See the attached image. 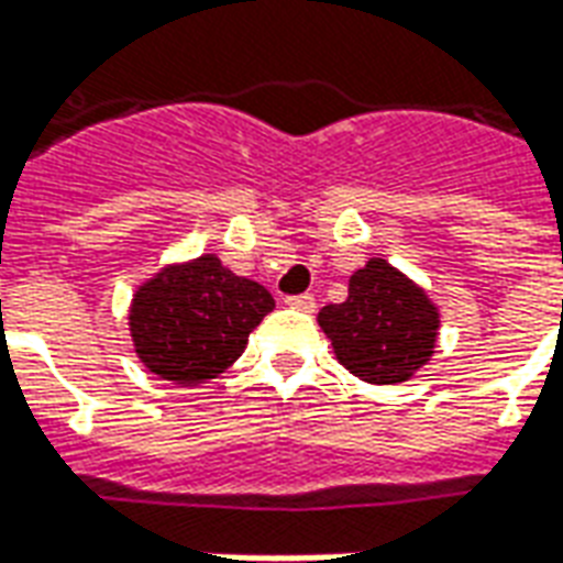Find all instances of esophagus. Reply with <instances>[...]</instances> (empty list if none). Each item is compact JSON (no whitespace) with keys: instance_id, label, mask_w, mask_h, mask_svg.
I'll return each instance as SVG.
<instances>
[{"instance_id":"34e87169","label":"esophagus","mask_w":563,"mask_h":563,"mask_svg":"<svg viewBox=\"0 0 563 563\" xmlns=\"http://www.w3.org/2000/svg\"><path fill=\"white\" fill-rule=\"evenodd\" d=\"M286 305L295 307V310H305V313H313L317 310V298L313 295H289Z\"/></svg>"}]
</instances>
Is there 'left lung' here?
I'll list each match as a JSON object with an SVG mask.
<instances>
[{
    "label": "left lung",
    "mask_w": 563,
    "mask_h": 563,
    "mask_svg": "<svg viewBox=\"0 0 563 563\" xmlns=\"http://www.w3.org/2000/svg\"><path fill=\"white\" fill-rule=\"evenodd\" d=\"M319 329L350 374L395 386L434 355L440 313L410 277L386 258H371L350 277L346 301L319 310Z\"/></svg>",
    "instance_id": "left-lung-1"
}]
</instances>
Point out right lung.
<instances>
[{"mask_svg": "<svg viewBox=\"0 0 563 563\" xmlns=\"http://www.w3.org/2000/svg\"><path fill=\"white\" fill-rule=\"evenodd\" d=\"M271 310L274 298L262 283L238 277L205 253L139 286L129 331L150 374L174 386H198L238 362L250 331Z\"/></svg>", "mask_w": 563, "mask_h": 563, "instance_id": "obj_1", "label": "right lung"}]
</instances>
